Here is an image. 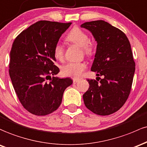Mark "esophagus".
Listing matches in <instances>:
<instances>
[{
	"label": "esophagus",
	"instance_id": "1",
	"mask_svg": "<svg viewBox=\"0 0 147 147\" xmlns=\"http://www.w3.org/2000/svg\"><path fill=\"white\" fill-rule=\"evenodd\" d=\"M80 80V79H79V78H73V82L74 84L77 83V82H78Z\"/></svg>",
	"mask_w": 147,
	"mask_h": 147
}]
</instances>
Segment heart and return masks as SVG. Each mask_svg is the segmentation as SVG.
<instances>
[{"instance_id":"1","label":"heart","mask_w":147,"mask_h":147,"mask_svg":"<svg viewBox=\"0 0 147 147\" xmlns=\"http://www.w3.org/2000/svg\"><path fill=\"white\" fill-rule=\"evenodd\" d=\"M69 42L81 47L84 54L87 56H92L94 51L92 43L89 42V37L85 32L79 28H74L67 36ZM54 56L57 60L62 61L64 59V48L62 44H57L54 48ZM87 68L85 62H69L62 68V72L66 76L72 78H79L82 76Z\"/></svg>"}]
</instances>
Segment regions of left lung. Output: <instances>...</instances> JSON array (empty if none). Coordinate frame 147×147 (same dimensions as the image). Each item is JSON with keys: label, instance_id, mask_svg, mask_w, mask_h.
Wrapping results in <instances>:
<instances>
[{"label": "left lung", "instance_id": "1", "mask_svg": "<svg viewBox=\"0 0 147 147\" xmlns=\"http://www.w3.org/2000/svg\"><path fill=\"white\" fill-rule=\"evenodd\" d=\"M80 27L90 31L96 41L91 71L103 76L87 80L90 87L82 96L84 103L96 115H111L123 106L131 90L136 63L131 44L122 31L103 20L85 22Z\"/></svg>", "mask_w": 147, "mask_h": 147}]
</instances>
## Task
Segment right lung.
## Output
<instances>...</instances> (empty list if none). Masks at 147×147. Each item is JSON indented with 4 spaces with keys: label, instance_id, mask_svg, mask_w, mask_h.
Listing matches in <instances>:
<instances>
[{
    "label": "right lung",
    "instance_id": "obj_1",
    "mask_svg": "<svg viewBox=\"0 0 147 147\" xmlns=\"http://www.w3.org/2000/svg\"><path fill=\"white\" fill-rule=\"evenodd\" d=\"M71 24L39 21L21 32L13 42L9 76L21 103L33 115L44 116L57 110L65 89L73 83L69 78L53 76L60 72L54 64V48Z\"/></svg>",
    "mask_w": 147,
    "mask_h": 147
}]
</instances>
